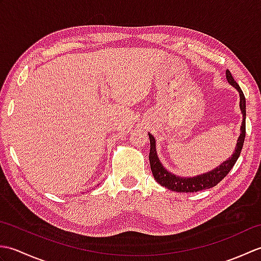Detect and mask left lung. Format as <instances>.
I'll list each match as a JSON object with an SVG mask.
<instances>
[{
	"label": "left lung",
	"instance_id": "obj_1",
	"mask_svg": "<svg viewBox=\"0 0 261 261\" xmlns=\"http://www.w3.org/2000/svg\"><path fill=\"white\" fill-rule=\"evenodd\" d=\"M225 75L229 84L233 86L236 90L239 92L240 110L243 116L240 127V136L238 138L234 151L232 153V156L226 159L225 162H223L216 168L207 171V173H203L201 175L193 177H180L178 175L170 173L169 170L164 167V165L159 160V157L157 154L156 139H154V137L151 134H148L149 139H150V153H149V160H150V167L153 178L156 179L158 184L166 187L169 191L178 193H193L203 190H208L211 187H214L229 174V171L233 167L238 158L240 156L241 149L246 138V98L245 95H243V92L241 91L240 86L238 85V83L233 80V77H232L229 69H226Z\"/></svg>",
	"mask_w": 261,
	"mask_h": 261
}]
</instances>
